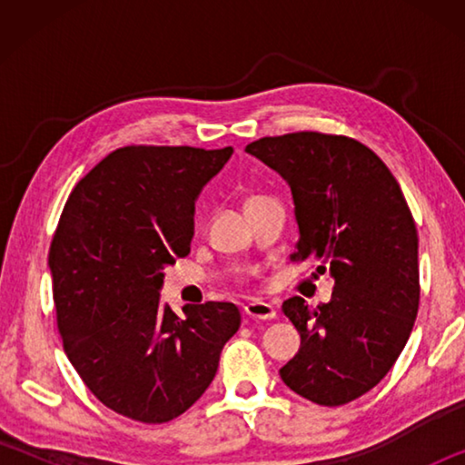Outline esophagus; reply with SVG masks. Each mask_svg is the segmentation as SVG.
Listing matches in <instances>:
<instances>
[{"label": "esophagus", "mask_w": 465, "mask_h": 465, "mask_svg": "<svg viewBox=\"0 0 465 465\" xmlns=\"http://www.w3.org/2000/svg\"><path fill=\"white\" fill-rule=\"evenodd\" d=\"M243 312H246V316L252 320H274L277 318V310H274L272 305L266 302H252L246 305V308H243Z\"/></svg>", "instance_id": "1"}]
</instances>
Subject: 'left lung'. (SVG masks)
Instances as JSON below:
<instances>
[{
    "label": "left lung",
    "mask_w": 465,
    "mask_h": 465,
    "mask_svg": "<svg viewBox=\"0 0 465 465\" xmlns=\"http://www.w3.org/2000/svg\"><path fill=\"white\" fill-rule=\"evenodd\" d=\"M246 152L293 194L291 258L318 262L334 279L328 303H282L302 344L281 380L320 406L352 402L396 363L419 312V235L402 188L371 149L342 135L289 133Z\"/></svg>",
    "instance_id": "left-lung-1"
}]
</instances>
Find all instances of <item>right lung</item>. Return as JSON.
I'll return each mask as SVG.
<instances>
[{
    "mask_svg": "<svg viewBox=\"0 0 465 465\" xmlns=\"http://www.w3.org/2000/svg\"><path fill=\"white\" fill-rule=\"evenodd\" d=\"M232 147L129 145L85 174L49 252L57 324L69 361L110 411L160 424L213 381L242 316L233 303H162L163 269L191 252L194 203Z\"/></svg>",
    "mask_w": 465,
    "mask_h": 465,
    "instance_id": "right-lung-1",
    "label": "right lung"
}]
</instances>
